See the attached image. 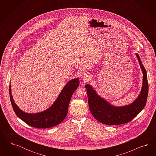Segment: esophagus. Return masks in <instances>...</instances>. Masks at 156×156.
I'll list each match as a JSON object with an SVG mask.
<instances>
[{
	"instance_id": "34e87169",
	"label": "esophagus",
	"mask_w": 156,
	"mask_h": 156,
	"mask_svg": "<svg viewBox=\"0 0 156 156\" xmlns=\"http://www.w3.org/2000/svg\"><path fill=\"white\" fill-rule=\"evenodd\" d=\"M91 76L90 75L87 74H83L82 75V78L83 80H89L90 79Z\"/></svg>"
}]
</instances>
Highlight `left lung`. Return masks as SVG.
<instances>
[{"instance_id":"1","label":"left lung","mask_w":156,"mask_h":156,"mask_svg":"<svg viewBox=\"0 0 156 156\" xmlns=\"http://www.w3.org/2000/svg\"><path fill=\"white\" fill-rule=\"evenodd\" d=\"M136 56L143 73V83L140 94L132 104L122 107L114 106L99 97L90 85L87 84L85 86L90 112L100 122L111 125L129 122L145 106L149 88L147 71L137 54Z\"/></svg>"}]
</instances>
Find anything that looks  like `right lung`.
I'll use <instances>...</instances> for the list:
<instances>
[{
	"instance_id": "add662e5",
	"label": "right lung",
	"mask_w": 156,
	"mask_h": 156,
	"mask_svg": "<svg viewBox=\"0 0 156 156\" xmlns=\"http://www.w3.org/2000/svg\"><path fill=\"white\" fill-rule=\"evenodd\" d=\"M79 85L78 78L70 80L62 90L52 106L46 110L38 113H26L19 109L12 98L9 85L10 100L16 115L27 125L39 129L51 128L61 123L66 118L71 96Z\"/></svg>"
}]
</instances>
